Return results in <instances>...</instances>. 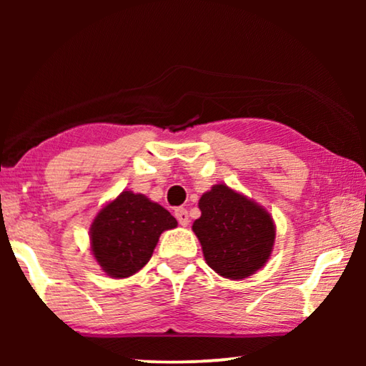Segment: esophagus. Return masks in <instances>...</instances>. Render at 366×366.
Listing matches in <instances>:
<instances>
[{
  "label": "esophagus",
  "mask_w": 366,
  "mask_h": 366,
  "mask_svg": "<svg viewBox=\"0 0 366 366\" xmlns=\"http://www.w3.org/2000/svg\"><path fill=\"white\" fill-rule=\"evenodd\" d=\"M174 216H176V219L179 221V224H181V226L185 227L189 224V213H187V209H185V208H176Z\"/></svg>",
  "instance_id": "1"
}]
</instances>
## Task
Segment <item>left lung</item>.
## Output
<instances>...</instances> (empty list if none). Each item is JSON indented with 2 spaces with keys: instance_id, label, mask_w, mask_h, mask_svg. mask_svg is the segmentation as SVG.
I'll list each match as a JSON object with an SVG mask.
<instances>
[{
  "instance_id": "left-lung-1",
  "label": "left lung",
  "mask_w": 366,
  "mask_h": 366,
  "mask_svg": "<svg viewBox=\"0 0 366 366\" xmlns=\"http://www.w3.org/2000/svg\"><path fill=\"white\" fill-rule=\"evenodd\" d=\"M202 216L192 231L200 240L209 268L227 280H244L257 272L271 257L276 226L257 202L216 184L198 202Z\"/></svg>"
}]
</instances>
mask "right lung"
<instances>
[{"mask_svg":"<svg viewBox=\"0 0 366 366\" xmlns=\"http://www.w3.org/2000/svg\"><path fill=\"white\" fill-rule=\"evenodd\" d=\"M177 226L168 209L142 194L124 190L90 226V249L109 277H129L150 262L159 235Z\"/></svg>","mask_w":366,"mask_h":366,"instance_id":"obj_1","label":"right lung"}]
</instances>
